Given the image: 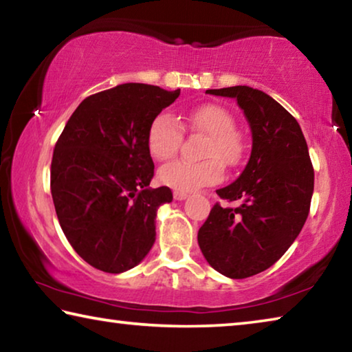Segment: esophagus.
I'll return each mask as SVG.
<instances>
[{
	"instance_id": "34e87169",
	"label": "esophagus",
	"mask_w": 352,
	"mask_h": 352,
	"mask_svg": "<svg viewBox=\"0 0 352 352\" xmlns=\"http://www.w3.org/2000/svg\"><path fill=\"white\" fill-rule=\"evenodd\" d=\"M188 192H182V190H174V199L175 200H184L188 199Z\"/></svg>"
}]
</instances>
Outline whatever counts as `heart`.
Instances as JSON below:
<instances>
[{"mask_svg":"<svg viewBox=\"0 0 352 352\" xmlns=\"http://www.w3.org/2000/svg\"><path fill=\"white\" fill-rule=\"evenodd\" d=\"M183 129L206 135L201 147V162L177 160L163 166L158 180L175 190H194L216 184L225 169H233L245 157V141L236 130V118L228 109L219 104H201L180 118L170 113H160L152 119L147 130V148L158 162H168L180 148Z\"/></svg>","mask_w":352,"mask_h":352,"instance_id":"b5f03b06","label":"heart"}]
</instances>
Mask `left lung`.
I'll return each instance as SVG.
<instances>
[{"instance_id": "left-lung-1", "label": "left lung", "mask_w": 352, "mask_h": 352, "mask_svg": "<svg viewBox=\"0 0 352 352\" xmlns=\"http://www.w3.org/2000/svg\"><path fill=\"white\" fill-rule=\"evenodd\" d=\"M234 98L252 129V155L199 230L201 253L214 270L242 279L264 272L287 252L305 225L314 192V166L300 124L275 99L245 85L206 90Z\"/></svg>"}]
</instances>
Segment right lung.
<instances>
[{"instance_id": "add662e5", "label": "right lung", "mask_w": 352, "mask_h": 352, "mask_svg": "<svg viewBox=\"0 0 352 352\" xmlns=\"http://www.w3.org/2000/svg\"><path fill=\"white\" fill-rule=\"evenodd\" d=\"M180 96L147 83H122L83 99L56 142L51 194L71 247L91 267L122 273L155 242V216L172 201L168 186L148 188L152 119Z\"/></svg>"}]
</instances>
